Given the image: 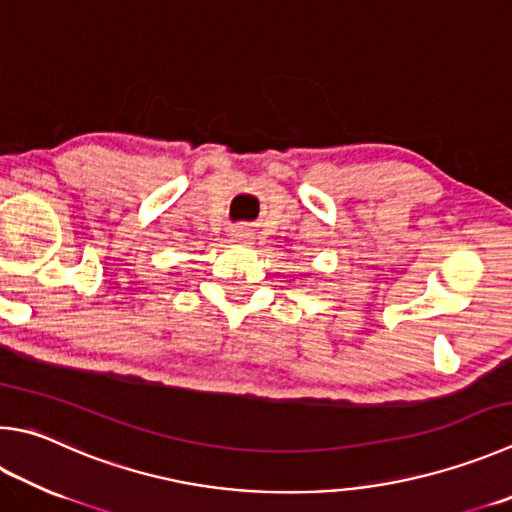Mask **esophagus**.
Here are the masks:
<instances>
[{
    "instance_id": "1",
    "label": "esophagus",
    "mask_w": 512,
    "mask_h": 512,
    "mask_svg": "<svg viewBox=\"0 0 512 512\" xmlns=\"http://www.w3.org/2000/svg\"><path fill=\"white\" fill-rule=\"evenodd\" d=\"M230 239L237 241V244H250L253 241V230L246 226H235L230 230Z\"/></svg>"
}]
</instances>
